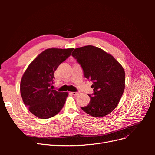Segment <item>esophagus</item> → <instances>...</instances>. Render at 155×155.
Segmentation results:
<instances>
[{
  "instance_id": "34e87169",
  "label": "esophagus",
  "mask_w": 155,
  "mask_h": 155,
  "mask_svg": "<svg viewBox=\"0 0 155 155\" xmlns=\"http://www.w3.org/2000/svg\"><path fill=\"white\" fill-rule=\"evenodd\" d=\"M71 94L73 96H77L78 94V92H71Z\"/></svg>"
}]
</instances>
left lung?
I'll return each instance as SVG.
<instances>
[{"label": "left lung", "mask_w": 155, "mask_h": 155, "mask_svg": "<svg viewBox=\"0 0 155 155\" xmlns=\"http://www.w3.org/2000/svg\"><path fill=\"white\" fill-rule=\"evenodd\" d=\"M72 55L81 65L84 76L92 81L94 92L81 109L94 117L109 114L119 104L125 89V74L113 56L92 45L74 49Z\"/></svg>", "instance_id": "1"}]
</instances>
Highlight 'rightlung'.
I'll list each match as a JSON object with an SVG mask.
<instances>
[{"label":"right lung","mask_w":155,"mask_h":155,"mask_svg":"<svg viewBox=\"0 0 155 155\" xmlns=\"http://www.w3.org/2000/svg\"><path fill=\"white\" fill-rule=\"evenodd\" d=\"M74 48H48L41 52L28 67L22 77L21 94L25 105L35 116L48 119L61 111L68 93L53 90L54 72Z\"/></svg>","instance_id":"right-lung-1"}]
</instances>
